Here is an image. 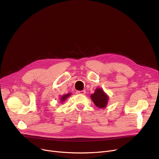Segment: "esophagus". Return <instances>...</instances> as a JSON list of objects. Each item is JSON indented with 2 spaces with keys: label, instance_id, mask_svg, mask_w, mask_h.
Listing matches in <instances>:
<instances>
[{
  "label": "esophagus",
  "instance_id": "1",
  "mask_svg": "<svg viewBox=\"0 0 159 159\" xmlns=\"http://www.w3.org/2000/svg\"><path fill=\"white\" fill-rule=\"evenodd\" d=\"M77 93L80 94V95H84L86 93V91L85 90H81V91H77Z\"/></svg>",
  "mask_w": 159,
  "mask_h": 159
}]
</instances>
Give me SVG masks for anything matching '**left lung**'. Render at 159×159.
Instances as JSON below:
<instances>
[{
    "mask_svg": "<svg viewBox=\"0 0 159 159\" xmlns=\"http://www.w3.org/2000/svg\"><path fill=\"white\" fill-rule=\"evenodd\" d=\"M91 98L92 99L94 104L100 108L105 107L108 101V97L101 88L95 89V93L91 95Z\"/></svg>",
    "mask_w": 159,
    "mask_h": 159,
    "instance_id": "8db88e82",
    "label": "left lung"
}]
</instances>
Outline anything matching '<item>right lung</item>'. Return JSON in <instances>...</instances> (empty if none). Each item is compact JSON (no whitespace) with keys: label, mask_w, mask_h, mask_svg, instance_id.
<instances>
[{"label":"right lung","mask_w":159,"mask_h":159,"mask_svg":"<svg viewBox=\"0 0 159 159\" xmlns=\"http://www.w3.org/2000/svg\"><path fill=\"white\" fill-rule=\"evenodd\" d=\"M70 95V93H68V94H66V95H63V96L61 97V101H62V102L64 101L65 100H66L67 98H68Z\"/></svg>","instance_id":"1"}]
</instances>
